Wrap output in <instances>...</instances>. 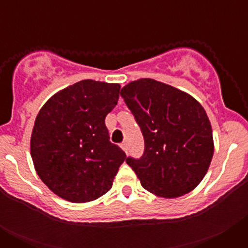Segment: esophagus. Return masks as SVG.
<instances>
[{"label":"esophagus","instance_id":"obj_1","mask_svg":"<svg viewBox=\"0 0 248 248\" xmlns=\"http://www.w3.org/2000/svg\"><path fill=\"white\" fill-rule=\"evenodd\" d=\"M122 149L124 151H125V153H128V143H125V141H124V143H122Z\"/></svg>","mask_w":248,"mask_h":248}]
</instances>
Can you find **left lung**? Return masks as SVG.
Masks as SVG:
<instances>
[{"label": "left lung", "mask_w": 248, "mask_h": 248, "mask_svg": "<svg viewBox=\"0 0 248 248\" xmlns=\"http://www.w3.org/2000/svg\"><path fill=\"white\" fill-rule=\"evenodd\" d=\"M120 95L144 137L143 155L125 160L141 186L166 199L195 189L214 155L211 124L200 103L149 78L129 83Z\"/></svg>", "instance_id": "left-lung-1"}]
</instances>
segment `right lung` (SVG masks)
Instances as JSON below:
<instances>
[{
	"label": "right lung",
	"instance_id": "1",
	"mask_svg": "<svg viewBox=\"0 0 248 248\" xmlns=\"http://www.w3.org/2000/svg\"><path fill=\"white\" fill-rule=\"evenodd\" d=\"M119 91V84L80 80L54 94L39 110L31 155L41 180L64 200L88 202L111 189L126 159L105 126Z\"/></svg>",
	"mask_w": 248,
	"mask_h": 248
}]
</instances>
